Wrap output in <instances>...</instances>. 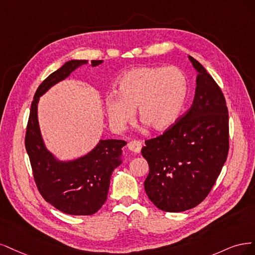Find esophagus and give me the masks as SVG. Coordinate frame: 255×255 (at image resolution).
Masks as SVG:
<instances>
[{
  "mask_svg": "<svg viewBox=\"0 0 255 255\" xmlns=\"http://www.w3.org/2000/svg\"><path fill=\"white\" fill-rule=\"evenodd\" d=\"M142 148V142L137 141V139H132L128 143V149L134 153H138Z\"/></svg>",
  "mask_w": 255,
  "mask_h": 255,
  "instance_id": "esophagus-1",
  "label": "esophagus"
}]
</instances>
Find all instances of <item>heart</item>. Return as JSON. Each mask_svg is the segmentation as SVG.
<instances>
[{"label":"heart","mask_w":255,"mask_h":255,"mask_svg":"<svg viewBox=\"0 0 255 255\" xmlns=\"http://www.w3.org/2000/svg\"><path fill=\"white\" fill-rule=\"evenodd\" d=\"M187 93L184 74L176 67H141L118 80L117 93L105 100L107 117L113 127L124 128L134 118L154 130L170 127L180 116Z\"/></svg>","instance_id":"1"}]
</instances>
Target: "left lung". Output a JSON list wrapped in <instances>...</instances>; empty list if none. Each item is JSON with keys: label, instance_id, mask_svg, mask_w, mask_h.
I'll list each match as a JSON object with an SVG mask.
<instances>
[{"label": "left lung", "instance_id": "1", "mask_svg": "<svg viewBox=\"0 0 255 255\" xmlns=\"http://www.w3.org/2000/svg\"><path fill=\"white\" fill-rule=\"evenodd\" d=\"M198 72L193 105L163 134L145 141L149 174L144 187L165 212H183L202 202L214 186L229 152V114L216 81L193 57Z\"/></svg>", "mask_w": 255, "mask_h": 255}]
</instances>
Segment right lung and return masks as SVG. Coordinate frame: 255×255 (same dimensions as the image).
Listing matches in <instances>:
<instances>
[{
	"mask_svg": "<svg viewBox=\"0 0 255 255\" xmlns=\"http://www.w3.org/2000/svg\"><path fill=\"white\" fill-rule=\"evenodd\" d=\"M102 62L92 60V65ZM86 63L88 60L65 62L41 83L31 103L25 133V148L39 193L46 202L69 215H92L102 208L112 171L122 163V147L127 144L123 139H102L91 152L71 162L57 161L46 150L37 118L39 97Z\"/></svg>",
	"mask_w": 255,
	"mask_h": 255,
	"instance_id": "1",
	"label": "right lung"
}]
</instances>
